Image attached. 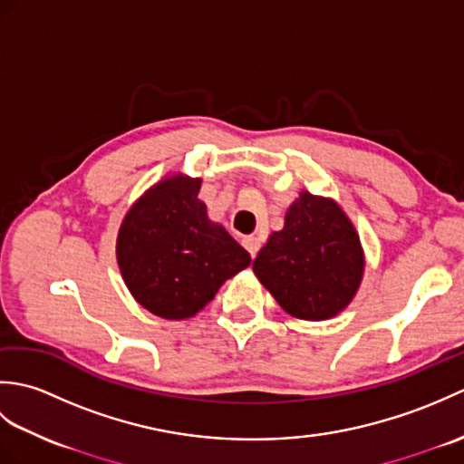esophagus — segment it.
<instances>
[{
	"mask_svg": "<svg viewBox=\"0 0 464 464\" xmlns=\"http://www.w3.org/2000/svg\"><path fill=\"white\" fill-rule=\"evenodd\" d=\"M243 247L251 253V257H255L257 251L261 249V241L257 237H253V235H249V237L243 239Z\"/></svg>",
	"mask_w": 464,
	"mask_h": 464,
	"instance_id": "obj_1",
	"label": "esophagus"
}]
</instances>
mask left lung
<instances>
[{
  "mask_svg": "<svg viewBox=\"0 0 464 464\" xmlns=\"http://www.w3.org/2000/svg\"><path fill=\"white\" fill-rule=\"evenodd\" d=\"M253 271L283 311L304 321L339 314L357 293L364 255L351 219L327 197L301 191Z\"/></svg>",
  "mask_w": 464,
  "mask_h": 464,
  "instance_id": "obj_1",
  "label": "left lung"
}]
</instances>
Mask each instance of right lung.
<instances>
[{"mask_svg": "<svg viewBox=\"0 0 464 464\" xmlns=\"http://www.w3.org/2000/svg\"><path fill=\"white\" fill-rule=\"evenodd\" d=\"M199 189L197 177H165L135 201L120 227L121 277L157 317H193L251 263V255L207 217Z\"/></svg>", "mask_w": 464, "mask_h": 464, "instance_id": "add662e5", "label": "right lung"}]
</instances>
